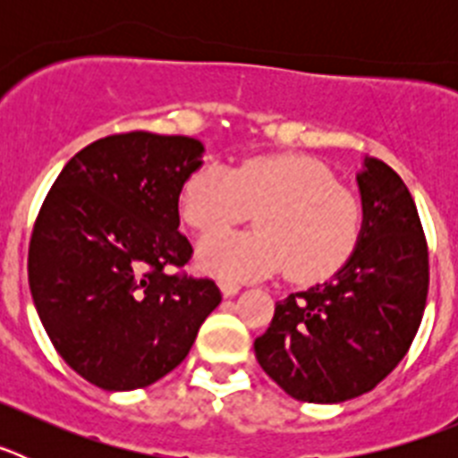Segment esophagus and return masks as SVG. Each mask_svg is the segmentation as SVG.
<instances>
[{"instance_id": "obj_1", "label": "esophagus", "mask_w": 458, "mask_h": 458, "mask_svg": "<svg viewBox=\"0 0 458 458\" xmlns=\"http://www.w3.org/2000/svg\"><path fill=\"white\" fill-rule=\"evenodd\" d=\"M220 289L226 298H232V295L241 291V282H236V279H220Z\"/></svg>"}]
</instances>
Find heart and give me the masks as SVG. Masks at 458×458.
<instances>
[{"label": "heart", "instance_id": "heart-1", "mask_svg": "<svg viewBox=\"0 0 458 458\" xmlns=\"http://www.w3.org/2000/svg\"><path fill=\"white\" fill-rule=\"evenodd\" d=\"M179 208L201 236L226 232L254 210V232L201 242V266L225 279L286 268L301 284L337 273L353 254L365 220L360 194L301 153L248 157L232 169L204 165L185 179Z\"/></svg>", "mask_w": 458, "mask_h": 458}]
</instances>
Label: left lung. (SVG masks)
Returning <instances> with one entry per match:
<instances>
[{"label":"left lung","instance_id":"8db88e82","mask_svg":"<svg viewBox=\"0 0 458 458\" xmlns=\"http://www.w3.org/2000/svg\"><path fill=\"white\" fill-rule=\"evenodd\" d=\"M358 185L365 222L355 252L333 279L279 301L254 342L261 369L298 402L339 403L374 390L422 323L428 248L415 201L376 157Z\"/></svg>","mask_w":458,"mask_h":458}]
</instances>
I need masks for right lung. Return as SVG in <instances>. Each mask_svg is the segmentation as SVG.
Listing matches in <instances>:
<instances>
[{
  "label": "right lung",
  "mask_w": 458,
  "mask_h": 458,
  "mask_svg": "<svg viewBox=\"0 0 458 458\" xmlns=\"http://www.w3.org/2000/svg\"><path fill=\"white\" fill-rule=\"evenodd\" d=\"M201 153L185 135L103 137L68 160L40 206L27 261L36 311L66 365L103 390L169 374L220 305L213 279L181 270L192 245L179 194Z\"/></svg>",
  "instance_id": "add662e5"
}]
</instances>
